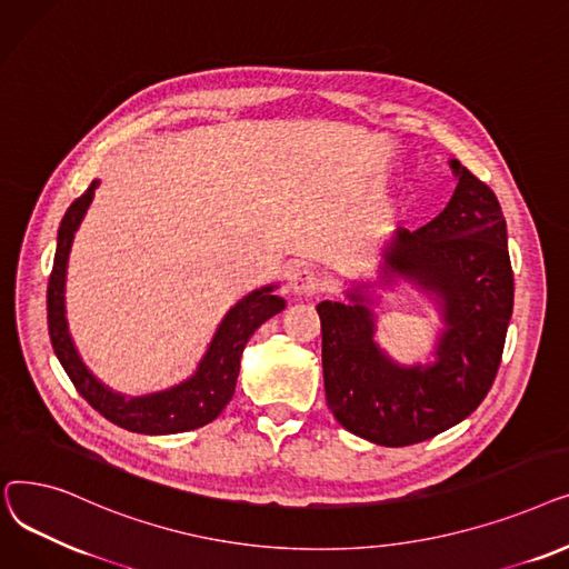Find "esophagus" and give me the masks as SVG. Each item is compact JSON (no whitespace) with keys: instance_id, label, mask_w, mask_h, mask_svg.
Instances as JSON below:
<instances>
[{"instance_id":"esophagus-1","label":"esophagus","mask_w":569,"mask_h":569,"mask_svg":"<svg viewBox=\"0 0 569 569\" xmlns=\"http://www.w3.org/2000/svg\"><path fill=\"white\" fill-rule=\"evenodd\" d=\"M289 287L293 293H301V296H312L321 289V280L315 273L312 268H296L291 278H289Z\"/></svg>"}]
</instances>
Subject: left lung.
<instances>
[{
	"mask_svg": "<svg viewBox=\"0 0 569 569\" xmlns=\"http://www.w3.org/2000/svg\"><path fill=\"white\" fill-rule=\"evenodd\" d=\"M451 169L458 184L449 206L417 231L400 229L387 252V268L442 299L449 329L438 363L398 368L375 347L368 308L317 306L329 410L375 445H417L463 421L491 391L502 361L513 308L507 224L493 189L456 159Z\"/></svg>",
	"mask_w": 569,
	"mask_h": 569,
	"instance_id": "left-lung-1",
	"label": "left lung"
}]
</instances>
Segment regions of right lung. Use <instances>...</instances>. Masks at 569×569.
Masks as SVG:
<instances>
[{
	"label": "right lung",
	"mask_w": 569,
	"mask_h": 569,
	"mask_svg": "<svg viewBox=\"0 0 569 569\" xmlns=\"http://www.w3.org/2000/svg\"><path fill=\"white\" fill-rule=\"evenodd\" d=\"M94 187L97 182H92L86 192L69 206L60 224L58 252L56 261H52L46 299L48 333L52 349H56V355L62 368L67 370L76 391L83 396L101 417L113 421L116 426L127 428L131 432H143V436H169V432L201 428L212 419H218V415L227 408L240 372L242 349H246L248 340L266 319L284 310V301L280 296L270 293L273 287H263L246 296V299H242L222 321V327L218 336H214L206 359L199 366V372L184 385L164 393L131 400L111 393L94 380L83 366V361L78 359L64 319L67 259L71 250L73 231L78 229L80 220H83V214L94 197Z\"/></svg>",
	"instance_id": "add662e5"
}]
</instances>
